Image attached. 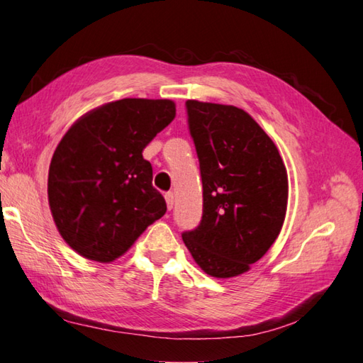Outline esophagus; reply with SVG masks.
Masks as SVG:
<instances>
[{"mask_svg":"<svg viewBox=\"0 0 363 363\" xmlns=\"http://www.w3.org/2000/svg\"><path fill=\"white\" fill-rule=\"evenodd\" d=\"M165 201H167L168 211H172L173 206H174V195L172 194V191H168V194H165Z\"/></svg>","mask_w":363,"mask_h":363,"instance_id":"esophagus-1","label":"esophagus"}]
</instances>
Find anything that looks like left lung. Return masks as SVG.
<instances>
[{
  "label": "left lung",
  "mask_w": 363,
  "mask_h": 363,
  "mask_svg": "<svg viewBox=\"0 0 363 363\" xmlns=\"http://www.w3.org/2000/svg\"><path fill=\"white\" fill-rule=\"evenodd\" d=\"M203 181V217L182 233L204 273L248 272L279 235L289 199L287 169L265 130L235 106L186 103Z\"/></svg>",
  "instance_id": "1"
}]
</instances>
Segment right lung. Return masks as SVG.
Returning <instances> with one entry per match:
<instances>
[{
	"instance_id": "obj_1",
	"label": "right lung",
	"mask_w": 363,
	"mask_h": 363,
	"mask_svg": "<svg viewBox=\"0 0 363 363\" xmlns=\"http://www.w3.org/2000/svg\"><path fill=\"white\" fill-rule=\"evenodd\" d=\"M169 99L125 98L87 112L52 154L48 201L79 256L109 264L167 212L143 150L173 121Z\"/></svg>"
}]
</instances>
